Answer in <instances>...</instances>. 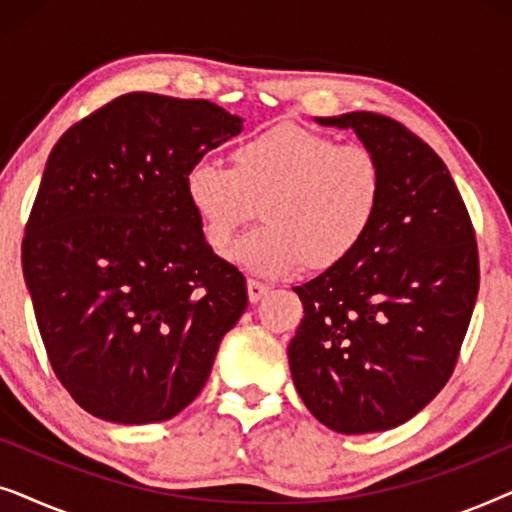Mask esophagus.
<instances>
[{"label":"esophagus","mask_w":512,"mask_h":512,"mask_svg":"<svg viewBox=\"0 0 512 512\" xmlns=\"http://www.w3.org/2000/svg\"><path fill=\"white\" fill-rule=\"evenodd\" d=\"M268 291H270V286L258 282V279H249V282H247V293H249L251 303H258V300H261L263 296H268Z\"/></svg>","instance_id":"obj_1"}]
</instances>
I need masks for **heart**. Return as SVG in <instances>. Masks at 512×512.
I'll use <instances>...</instances> for the list:
<instances>
[{
	"label": "heart",
	"instance_id": "1",
	"mask_svg": "<svg viewBox=\"0 0 512 512\" xmlns=\"http://www.w3.org/2000/svg\"><path fill=\"white\" fill-rule=\"evenodd\" d=\"M233 167L198 160L184 174V195L202 237L223 251L258 214L230 258L263 277L303 268H338L373 230L384 202V165L363 144L284 121L256 130L233 149Z\"/></svg>",
	"mask_w": 512,
	"mask_h": 512
}]
</instances>
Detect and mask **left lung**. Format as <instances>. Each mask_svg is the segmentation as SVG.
I'll return each mask as SVG.
<instances>
[{
	"label": "left lung",
	"mask_w": 512,
	"mask_h": 512,
	"mask_svg": "<svg viewBox=\"0 0 512 512\" xmlns=\"http://www.w3.org/2000/svg\"><path fill=\"white\" fill-rule=\"evenodd\" d=\"M317 121L354 130L387 188L359 251L293 289L305 310L289 345L293 384L331 431H387L454 373L480 289L475 228L447 165L403 123L373 111Z\"/></svg>",
	"instance_id": "8db88e82"
}]
</instances>
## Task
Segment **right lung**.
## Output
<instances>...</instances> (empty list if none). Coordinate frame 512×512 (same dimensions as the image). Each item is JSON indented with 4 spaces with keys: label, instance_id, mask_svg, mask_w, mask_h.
<instances>
[{
    "label": "right lung",
    "instance_id": "add662e5",
    "mask_svg": "<svg viewBox=\"0 0 512 512\" xmlns=\"http://www.w3.org/2000/svg\"><path fill=\"white\" fill-rule=\"evenodd\" d=\"M242 118L207 100L128 93L53 146L23 275L55 377L90 415L165 422L205 387L247 282L216 256L184 174Z\"/></svg>",
    "mask_w": 512,
    "mask_h": 512
}]
</instances>
